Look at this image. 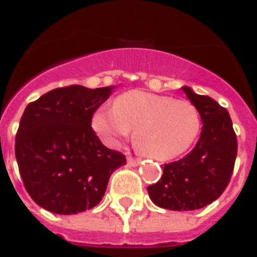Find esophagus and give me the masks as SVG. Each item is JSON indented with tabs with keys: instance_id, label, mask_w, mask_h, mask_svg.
<instances>
[{
	"instance_id": "1",
	"label": "esophagus",
	"mask_w": 257,
	"mask_h": 257,
	"mask_svg": "<svg viewBox=\"0 0 257 257\" xmlns=\"http://www.w3.org/2000/svg\"><path fill=\"white\" fill-rule=\"evenodd\" d=\"M126 162H128L129 167H138V165L140 164V160H138V158H134V157H128Z\"/></svg>"
}]
</instances>
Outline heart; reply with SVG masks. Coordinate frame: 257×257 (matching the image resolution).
Returning <instances> with one entry per match:
<instances>
[{
  "mask_svg": "<svg viewBox=\"0 0 257 257\" xmlns=\"http://www.w3.org/2000/svg\"><path fill=\"white\" fill-rule=\"evenodd\" d=\"M92 126L108 145H115L135 131L134 143L143 156L168 161L191 147L199 134L201 118L190 101L128 90L114 100L112 108L97 110Z\"/></svg>",
  "mask_w": 257,
  "mask_h": 257,
  "instance_id": "1",
  "label": "heart"
}]
</instances>
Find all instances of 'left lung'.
<instances>
[{"mask_svg":"<svg viewBox=\"0 0 257 257\" xmlns=\"http://www.w3.org/2000/svg\"><path fill=\"white\" fill-rule=\"evenodd\" d=\"M182 89L198 110L201 136L187 156L164 165L161 179L147 191L160 208L195 210L213 202L226 190L237 157V136L224 107L189 86Z\"/></svg>","mask_w":257,"mask_h":257,"instance_id":"left-lung-1","label":"left lung"}]
</instances>
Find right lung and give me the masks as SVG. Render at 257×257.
I'll use <instances>...</instances> for the list:
<instances>
[{"label": "right lung", "instance_id": "right-lung-1", "mask_svg": "<svg viewBox=\"0 0 257 257\" xmlns=\"http://www.w3.org/2000/svg\"><path fill=\"white\" fill-rule=\"evenodd\" d=\"M115 86L56 88L26 107L15 154L27 193L58 215L92 209L106 193L111 173L126 164L92 129L95 111Z\"/></svg>", "mask_w": 257, "mask_h": 257}]
</instances>
